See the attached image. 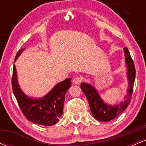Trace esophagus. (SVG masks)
<instances>
[{
	"instance_id": "1",
	"label": "esophagus",
	"mask_w": 146,
	"mask_h": 146,
	"mask_svg": "<svg viewBox=\"0 0 146 146\" xmlns=\"http://www.w3.org/2000/svg\"><path fill=\"white\" fill-rule=\"evenodd\" d=\"M82 80V78L80 76H75L73 79V83L75 84H80L81 83Z\"/></svg>"
}]
</instances>
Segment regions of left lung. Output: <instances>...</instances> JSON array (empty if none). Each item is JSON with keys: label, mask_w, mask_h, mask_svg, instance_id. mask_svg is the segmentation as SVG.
Wrapping results in <instances>:
<instances>
[{"label": "left lung", "mask_w": 146, "mask_h": 146, "mask_svg": "<svg viewBox=\"0 0 146 146\" xmlns=\"http://www.w3.org/2000/svg\"><path fill=\"white\" fill-rule=\"evenodd\" d=\"M125 56V62L127 68V78L128 87L127 88V94L119 104L112 106L108 105L101 98L98 91L93 85L82 82L80 85L81 89L86 95L92 115L95 119L100 121H108L119 115L128 107L131 100L133 86L135 80V67L133 60L130 56L128 48H123Z\"/></svg>", "instance_id": "obj_1"}]
</instances>
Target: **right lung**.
I'll list each match as a JSON object with an SVG mask.
<instances>
[{"label": "right lung", "mask_w": 146, "mask_h": 146, "mask_svg": "<svg viewBox=\"0 0 146 146\" xmlns=\"http://www.w3.org/2000/svg\"><path fill=\"white\" fill-rule=\"evenodd\" d=\"M25 48L16 54L15 62ZM71 78H67L58 83L44 96L35 98L28 96L22 90L18 81L15 65L13 68L12 89L20 108L30 121L42 125H53L59 121L63 113L65 94L71 86Z\"/></svg>", "instance_id": "right-lung-1"}]
</instances>
